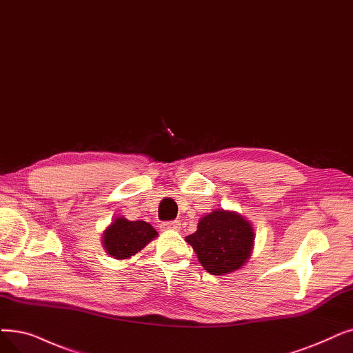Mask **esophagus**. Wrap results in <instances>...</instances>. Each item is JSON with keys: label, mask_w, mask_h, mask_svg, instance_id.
I'll list each match as a JSON object with an SVG mask.
<instances>
[{"label": "esophagus", "mask_w": 353, "mask_h": 353, "mask_svg": "<svg viewBox=\"0 0 353 353\" xmlns=\"http://www.w3.org/2000/svg\"><path fill=\"white\" fill-rule=\"evenodd\" d=\"M160 228L163 229V231H177V229H180V222H177V221L163 222V223L160 225Z\"/></svg>", "instance_id": "esophagus-1"}]
</instances>
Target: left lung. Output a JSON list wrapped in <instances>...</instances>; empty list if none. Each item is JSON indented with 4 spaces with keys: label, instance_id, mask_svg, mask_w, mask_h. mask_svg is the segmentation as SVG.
I'll return each mask as SVG.
<instances>
[{
    "label": "left lung",
    "instance_id": "left-lung-1",
    "mask_svg": "<svg viewBox=\"0 0 353 353\" xmlns=\"http://www.w3.org/2000/svg\"><path fill=\"white\" fill-rule=\"evenodd\" d=\"M203 268L213 275L229 274L243 265L251 254L254 232L235 212L214 210L201 219L197 231L186 238Z\"/></svg>",
    "mask_w": 353,
    "mask_h": 353
}]
</instances>
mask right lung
<instances>
[{
  "instance_id": "obj_1",
  "label": "right lung",
  "mask_w": 353,
  "mask_h": 353,
  "mask_svg": "<svg viewBox=\"0 0 353 353\" xmlns=\"http://www.w3.org/2000/svg\"><path fill=\"white\" fill-rule=\"evenodd\" d=\"M156 236V229L144 221L117 218L103 234V247L114 258L125 259L141 251Z\"/></svg>"
}]
</instances>
